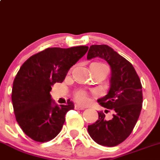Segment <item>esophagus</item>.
<instances>
[{
    "instance_id": "1",
    "label": "esophagus",
    "mask_w": 160,
    "mask_h": 160,
    "mask_svg": "<svg viewBox=\"0 0 160 160\" xmlns=\"http://www.w3.org/2000/svg\"><path fill=\"white\" fill-rule=\"evenodd\" d=\"M75 109H80V110H82V109H85V107H82V106H80V105H75Z\"/></svg>"
}]
</instances>
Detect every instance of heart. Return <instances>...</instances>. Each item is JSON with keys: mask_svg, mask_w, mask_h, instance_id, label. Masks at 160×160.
<instances>
[{"mask_svg": "<svg viewBox=\"0 0 160 160\" xmlns=\"http://www.w3.org/2000/svg\"><path fill=\"white\" fill-rule=\"evenodd\" d=\"M94 65L95 67L98 68V69H104V68H108L107 66L104 65V64L101 63V62H94ZM75 99L78 102H79L81 103H85L87 102L88 100V95L87 93L85 91H79L75 94Z\"/></svg>", "mask_w": 160, "mask_h": 160, "instance_id": "1", "label": "heart"}]
</instances>
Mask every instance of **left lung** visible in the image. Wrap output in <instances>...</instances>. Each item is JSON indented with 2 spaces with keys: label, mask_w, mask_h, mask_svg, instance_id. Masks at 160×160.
I'll return each mask as SVG.
<instances>
[{
  "label": "left lung",
  "mask_w": 160,
  "mask_h": 160,
  "mask_svg": "<svg viewBox=\"0 0 160 160\" xmlns=\"http://www.w3.org/2000/svg\"><path fill=\"white\" fill-rule=\"evenodd\" d=\"M96 57L105 60L111 69L108 93L98 102L112 109L113 114L108 120L103 112H98V119L88 125V131L98 144L114 147L130 135L137 123L142 108V85L132 64L112 48L106 44L91 45L87 59Z\"/></svg>",
  "instance_id": "8db88e82"
}]
</instances>
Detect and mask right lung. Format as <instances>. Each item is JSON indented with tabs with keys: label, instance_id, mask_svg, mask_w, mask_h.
<instances>
[{
	"label": "right lung",
	"instance_id": "1",
	"mask_svg": "<svg viewBox=\"0 0 160 160\" xmlns=\"http://www.w3.org/2000/svg\"><path fill=\"white\" fill-rule=\"evenodd\" d=\"M88 50V46L47 48L20 67L12 84V103L18 124L32 140L46 142L60 133L74 104L69 100L67 105H57L50 94L51 86L63 82Z\"/></svg>",
	"mask_w": 160,
	"mask_h": 160
}]
</instances>
